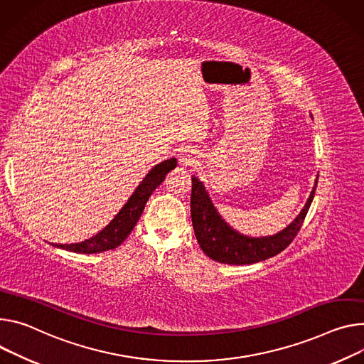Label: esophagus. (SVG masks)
<instances>
[{"instance_id":"1","label":"esophagus","mask_w":364,"mask_h":364,"mask_svg":"<svg viewBox=\"0 0 364 364\" xmlns=\"http://www.w3.org/2000/svg\"><path fill=\"white\" fill-rule=\"evenodd\" d=\"M194 154H193V151H190V149H181L180 151V154H178V159H180V162L183 164V165H190V164H193L194 162Z\"/></svg>"}]
</instances>
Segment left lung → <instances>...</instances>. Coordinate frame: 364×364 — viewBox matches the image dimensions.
Masks as SVG:
<instances>
[{
    "mask_svg": "<svg viewBox=\"0 0 364 364\" xmlns=\"http://www.w3.org/2000/svg\"><path fill=\"white\" fill-rule=\"evenodd\" d=\"M316 186L314 187L308 203L305 205L301 215L297 216L286 229L273 237L250 238L241 235L230 228L216 212L212 200L203 187V184L196 177L191 178V222L193 229L200 248L212 259L223 264H252L270 257L277 255L299 232L309 206L312 203Z\"/></svg>",
    "mask_w": 364,
    "mask_h": 364,
    "instance_id": "obj_1",
    "label": "left lung"
}]
</instances>
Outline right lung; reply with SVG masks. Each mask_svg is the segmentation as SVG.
Wrapping results in <instances>:
<instances>
[{
    "label": "right lung",
    "mask_w": 364,
    "mask_h": 364,
    "mask_svg": "<svg viewBox=\"0 0 364 364\" xmlns=\"http://www.w3.org/2000/svg\"><path fill=\"white\" fill-rule=\"evenodd\" d=\"M176 158H170L155 165V167L148 173V176L142 180V183L138 186L135 193L130 196L127 203L122 208V210L114 216V219L102 230V232H98L92 238L78 244H56L55 247L80 254H97L119 247L132 232V229L135 228L152 191L164 181L165 176H167L170 170L176 168Z\"/></svg>",
    "instance_id": "obj_1"
}]
</instances>
